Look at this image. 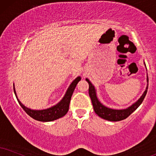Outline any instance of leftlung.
<instances>
[{"instance_id": "obj_1", "label": "left lung", "mask_w": 156, "mask_h": 156, "mask_svg": "<svg viewBox=\"0 0 156 156\" xmlns=\"http://www.w3.org/2000/svg\"><path fill=\"white\" fill-rule=\"evenodd\" d=\"M86 81L89 84V95L91 98L92 103H93V108L95 113L101 118L108 121H111V122H119V121L124 120V119L127 118L130 114H132L143 103L146 94H147V87H148V77L147 76V87H146V89L144 91L143 95H141V97L135 103H134L133 104L126 108L119 109H119L110 108H108L102 104L97 97L95 86L91 83V82L87 78H86Z\"/></svg>"}]
</instances>
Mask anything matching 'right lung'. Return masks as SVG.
I'll list each match as a JSON object with an SVG mask.
<instances>
[{
  "mask_svg": "<svg viewBox=\"0 0 156 156\" xmlns=\"http://www.w3.org/2000/svg\"><path fill=\"white\" fill-rule=\"evenodd\" d=\"M80 80H81V77L77 76L70 84L64 96L61 100L60 102H58L56 105H53V106L48 108L47 109H43V110H33V109L29 108L23 105L19 100L18 97H17L16 90H15L14 84H13V91H14L15 95H16V98L19 102V105L22 106V108L24 109L25 112L27 113L29 116H31L32 119H35V120L40 121V122H52V121L56 120V119L65 116L66 113L68 112L69 103H70L72 94L74 93V90L75 87H76V84H77L79 81H80Z\"/></svg>",
  "mask_w": 156,
  "mask_h": 156,
  "instance_id": "add662e5",
  "label": "right lung"
}]
</instances>
